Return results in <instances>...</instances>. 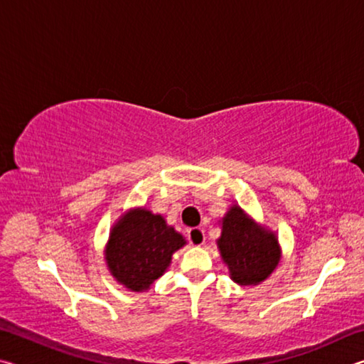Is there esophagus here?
<instances>
[{
    "label": "esophagus",
    "instance_id": "obj_1",
    "mask_svg": "<svg viewBox=\"0 0 364 364\" xmlns=\"http://www.w3.org/2000/svg\"><path fill=\"white\" fill-rule=\"evenodd\" d=\"M188 239L193 245H202L205 242V234L202 228H191L188 231Z\"/></svg>",
    "mask_w": 364,
    "mask_h": 364
}]
</instances>
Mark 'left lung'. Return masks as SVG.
I'll list each match as a JSON object with an SVG mask.
<instances>
[{
	"instance_id": "obj_1",
	"label": "left lung",
	"mask_w": 364,
	"mask_h": 364,
	"mask_svg": "<svg viewBox=\"0 0 364 364\" xmlns=\"http://www.w3.org/2000/svg\"><path fill=\"white\" fill-rule=\"evenodd\" d=\"M231 279L241 286H257L278 267L281 247L273 231L255 223L239 205H232L221 220L217 241Z\"/></svg>"
}]
</instances>
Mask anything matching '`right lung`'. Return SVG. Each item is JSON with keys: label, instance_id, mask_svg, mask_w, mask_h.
Here are the masks:
<instances>
[{"label": "right lung", "instance_id": "1", "mask_svg": "<svg viewBox=\"0 0 364 364\" xmlns=\"http://www.w3.org/2000/svg\"><path fill=\"white\" fill-rule=\"evenodd\" d=\"M186 244L162 215L133 208L114 225L106 245V262L117 282L133 292L149 289L170 267L171 255Z\"/></svg>", "mask_w": 364, "mask_h": 364}]
</instances>
